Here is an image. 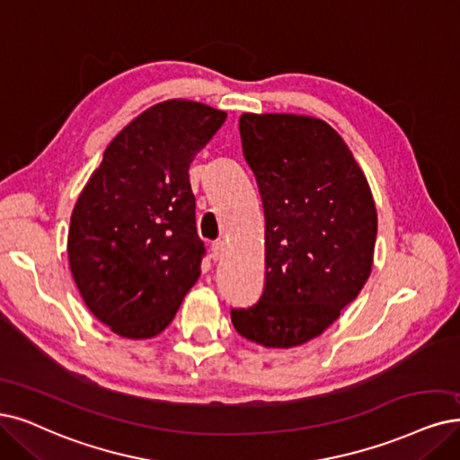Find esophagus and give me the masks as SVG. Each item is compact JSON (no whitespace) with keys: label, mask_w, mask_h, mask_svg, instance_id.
<instances>
[{"label":"esophagus","mask_w":460,"mask_h":460,"mask_svg":"<svg viewBox=\"0 0 460 460\" xmlns=\"http://www.w3.org/2000/svg\"><path fill=\"white\" fill-rule=\"evenodd\" d=\"M224 252H226V244L221 243V241H217V243L212 244V258H214L216 261L221 260V256H224Z\"/></svg>","instance_id":"obj_1"}]
</instances>
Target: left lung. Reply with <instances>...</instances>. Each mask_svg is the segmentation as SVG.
Returning a JSON list of instances; mask_svg holds the SVG:
<instances>
[{
    "label": "left lung",
    "mask_w": 460,
    "mask_h": 460,
    "mask_svg": "<svg viewBox=\"0 0 460 460\" xmlns=\"http://www.w3.org/2000/svg\"><path fill=\"white\" fill-rule=\"evenodd\" d=\"M244 159L265 212V288L234 330L267 349L318 337L356 299L373 265L377 210L362 168L326 121L243 113Z\"/></svg>",
    "instance_id": "1"
}]
</instances>
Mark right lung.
<instances>
[{
	"mask_svg": "<svg viewBox=\"0 0 460 460\" xmlns=\"http://www.w3.org/2000/svg\"><path fill=\"white\" fill-rule=\"evenodd\" d=\"M227 113L151 106L119 132L75 202L67 260L89 311L127 339L161 333L200 277L190 164Z\"/></svg>",
	"mask_w": 460,
	"mask_h": 460,
	"instance_id": "obj_1",
	"label": "right lung"
}]
</instances>
